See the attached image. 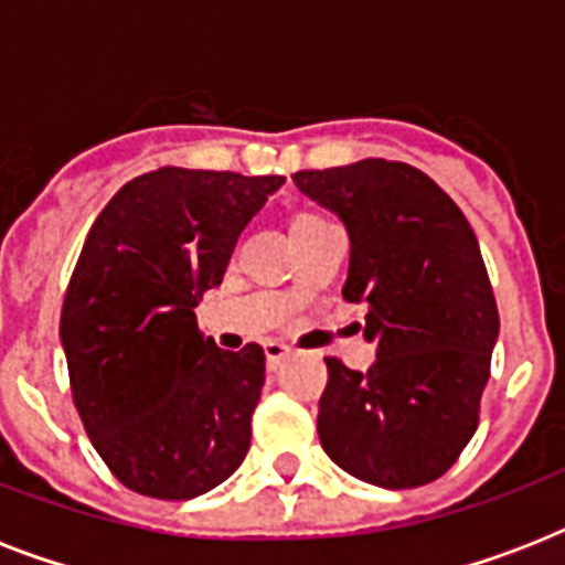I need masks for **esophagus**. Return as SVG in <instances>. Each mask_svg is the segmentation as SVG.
<instances>
[{"mask_svg": "<svg viewBox=\"0 0 565 565\" xmlns=\"http://www.w3.org/2000/svg\"><path fill=\"white\" fill-rule=\"evenodd\" d=\"M264 352H266V366H269V370H278V363L290 354V345H284L281 340H266Z\"/></svg>", "mask_w": 565, "mask_h": 565, "instance_id": "esophagus-1", "label": "esophagus"}]
</instances>
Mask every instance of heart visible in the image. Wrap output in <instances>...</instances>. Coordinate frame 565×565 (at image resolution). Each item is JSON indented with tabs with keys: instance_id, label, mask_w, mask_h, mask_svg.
Instances as JSON below:
<instances>
[{
	"instance_id": "obj_1",
	"label": "heart",
	"mask_w": 565,
	"mask_h": 565,
	"mask_svg": "<svg viewBox=\"0 0 565 565\" xmlns=\"http://www.w3.org/2000/svg\"><path fill=\"white\" fill-rule=\"evenodd\" d=\"M299 220H313V216H308V213H301V216H296L292 222H299Z\"/></svg>"
}]
</instances>
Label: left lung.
<instances>
[{"label": "left lung", "instance_id": "1", "mask_svg": "<svg viewBox=\"0 0 565 565\" xmlns=\"http://www.w3.org/2000/svg\"><path fill=\"white\" fill-rule=\"evenodd\" d=\"M292 184L349 231L343 299L366 301L363 337L377 349L366 372L326 358L319 443L384 490L430 483L478 428L499 340L472 225L425 172L384 158L296 172Z\"/></svg>", "mask_w": 565, "mask_h": 565}]
</instances>
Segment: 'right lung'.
<instances>
[{
    "label": "right lung",
    "mask_w": 565,
    "mask_h": 565,
    "mask_svg": "<svg viewBox=\"0 0 565 565\" xmlns=\"http://www.w3.org/2000/svg\"><path fill=\"white\" fill-rule=\"evenodd\" d=\"M281 175L161 170L96 216L61 310L75 411L128 490L181 501L237 472L264 386V349L225 352L195 305L220 287Z\"/></svg>",
    "instance_id": "1"
}]
</instances>
